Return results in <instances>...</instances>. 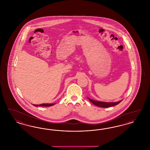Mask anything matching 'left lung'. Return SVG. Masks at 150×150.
Instances as JSON below:
<instances>
[{"label": "left lung", "instance_id": "1", "mask_svg": "<svg viewBox=\"0 0 150 150\" xmlns=\"http://www.w3.org/2000/svg\"><path fill=\"white\" fill-rule=\"evenodd\" d=\"M88 100H89L93 104L96 106H97L98 107H104V108H106V107H112V106H114L117 105H118L119 103H120L122 100H120L118 102H102V101H98V100H92L89 98H88Z\"/></svg>", "mask_w": 150, "mask_h": 150}]
</instances>
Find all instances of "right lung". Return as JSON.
<instances>
[{
  "label": "right lung",
  "mask_w": 150,
  "mask_h": 150,
  "mask_svg": "<svg viewBox=\"0 0 150 150\" xmlns=\"http://www.w3.org/2000/svg\"><path fill=\"white\" fill-rule=\"evenodd\" d=\"M55 105V103H43V104H40V105H33V106H43V107H49V106H52L53 105Z\"/></svg>",
  "instance_id": "add662e5"
}]
</instances>
